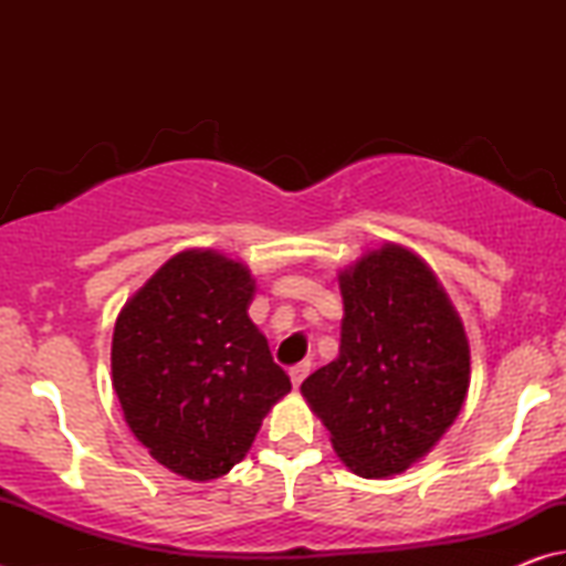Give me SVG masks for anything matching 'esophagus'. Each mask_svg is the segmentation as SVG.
<instances>
[{
  "label": "esophagus",
  "instance_id": "esophagus-1",
  "mask_svg": "<svg viewBox=\"0 0 566 566\" xmlns=\"http://www.w3.org/2000/svg\"><path fill=\"white\" fill-rule=\"evenodd\" d=\"M310 369H312V361H300V364H294V367L290 369L292 385H294V387H300L302 381H304V377L310 375Z\"/></svg>",
  "mask_w": 566,
  "mask_h": 566
}]
</instances>
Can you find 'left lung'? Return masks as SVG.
Here are the masks:
<instances>
[{"mask_svg": "<svg viewBox=\"0 0 566 566\" xmlns=\"http://www.w3.org/2000/svg\"><path fill=\"white\" fill-rule=\"evenodd\" d=\"M339 357L302 381L354 474L381 479L419 462L462 411L469 342L444 286L399 244L339 274Z\"/></svg>", "mask_w": 566, "mask_h": 566, "instance_id": "1", "label": "left lung"}]
</instances>
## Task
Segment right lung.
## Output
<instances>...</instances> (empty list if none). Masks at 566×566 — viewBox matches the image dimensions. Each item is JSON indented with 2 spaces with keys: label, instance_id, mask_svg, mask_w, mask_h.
<instances>
[{
  "label": "right lung",
  "instance_id": "obj_1",
  "mask_svg": "<svg viewBox=\"0 0 566 566\" xmlns=\"http://www.w3.org/2000/svg\"><path fill=\"white\" fill-rule=\"evenodd\" d=\"M254 280L214 249L165 262L122 306L112 385L129 429L171 472L209 482L247 457L292 389L249 319Z\"/></svg>",
  "mask_w": 566,
  "mask_h": 566
}]
</instances>
